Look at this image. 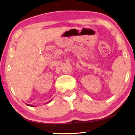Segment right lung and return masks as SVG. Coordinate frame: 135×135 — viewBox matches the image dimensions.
<instances>
[{
	"label": "right lung",
	"mask_w": 135,
	"mask_h": 135,
	"mask_svg": "<svg viewBox=\"0 0 135 135\" xmlns=\"http://www.w3.org/2000/svg\"><path fill=\"white\" fill-rule=\"evenodd\" d=\"M28 106H31V107H33L34 106H32V105H31V104H28Z\"/></svg>",
	"instance_id": "1"
}]
</instances>
